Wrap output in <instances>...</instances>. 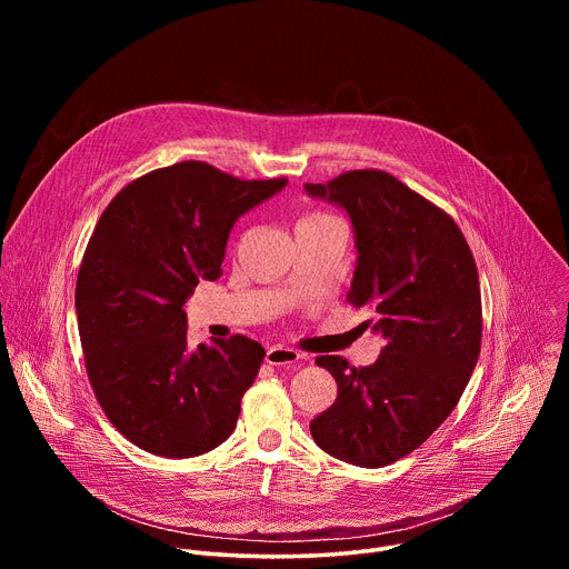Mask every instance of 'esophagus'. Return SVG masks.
<instances>
[{
  "label": "esophagus",
  "instance_id": "34e87169",
  "mask_svg": "<svg viewBox=\"0 0 569 569\" xmlns=\"http://www.w3.org/2000/svg\"><path fill=\"white\" fill-rule=\"evenodd\" d=\"M301 360V353H297L295 349H286V347H270L266 351V362L272 367H290L297 365Z\"/></svg>",
  "mask_w": 569,
  "mask_h": 569
}]
</instances>
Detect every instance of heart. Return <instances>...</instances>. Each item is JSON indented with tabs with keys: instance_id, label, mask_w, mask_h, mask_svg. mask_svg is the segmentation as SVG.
<instances>
[{
	"instance_id": "heart-1",
	"label": "heart",
	"mask_w": 569,
	"mask_h": 569,
	"mask_svg": "<svg viewBox=\"0 0 569 569\" xmlns=\"http://www.w3.org/2000/svg\"><path fill=\"white\" fill-rule=\"evenodd\" d=\"M317 222H338V220L333 216H329V213H312V216L301 220V224H317Z\"/></svg>"
}]
</instances>
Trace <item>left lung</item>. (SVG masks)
Returning <instances> with one entry per match:
<instances>
[{"label":"left lung","instance_id":"1","mask_svg":"<svg viewBox=\"0 0 569 569\" xmlns=\"http://www.w3.org/2000/svg\"><path fill=\"white\" fill-rule=\"evenodd\" d=\"M303 189L347 211L358 250L349 301L373 312L362 327L385 340L362 369L317 358L338 398L310 421V435L336 459L380 468L417 450L470 380L481 345L477 266L455 220L385 171Z\"/></svg>","mask_w":569,"mask_h":569}]
</instances>
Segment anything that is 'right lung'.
<instances>
[{"label":"right lung","mask_w":569,"mask_h":569,"mask_svg":"<svg viewBox=\"0 0 569 569\" xmlns=\"http://www.w3.org/2000/svg\"><path fill=\"white\" fill-rule=\"evenodd\" d=\"M286 184L180 161L130 182L99 218L76 281L78 333L106 417L141 450L187 459L233 432L266 349L246 336L189 349L184 303L222 274L236 220Z\"/></svg>","instance_id":"obj_1"}]
</instances>
